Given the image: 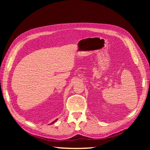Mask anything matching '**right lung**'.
<instances>
[{"mask_svg":"<svg viewBox=\"0 0 150 150\" xmlns=\"http://www.w3.org/2000/svg\"><path fill=\"white\" fill-rule=\"evenodd\" d=\"M56 121H57V120H55V121H53V122H51V125H52V124H53V123H54V122H56Z\"/></svg>","mask_w":150,"mask_h":150,"instance_id":"add662e5","label":"right lung"}]
</instances>
